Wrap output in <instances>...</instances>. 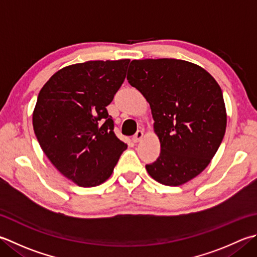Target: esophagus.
<instances>
[{
    "instance_id": "1",
    "label": "esophagus",
    "mask_w": 257,
    "mask_h": 257,
    "mask_svg": "<svg viewBox=\"0 0 257 257\" xmlns=\"http://www.w3.org/2000/svg\"><path fill=\"white\" fill-rule=\"evenodd\" d=\"M143 137H144V132H143V130H138V132L135 134L133 140H134L135 143H138V142H140V140L143 139Z\"/></svg>"
}]
</instances>
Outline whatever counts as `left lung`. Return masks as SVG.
<instances>
[{"instance_id": "1", "label": "left lung", "mask_w": 257, "mask_h": 257, "mask_svg": "<svg viewBox=\"0 0 257 257\" xmlns=\"http://www.w3.org/2000/svg\"><path fill=\"white\" fill-rule=\"evenodd\" d=\"M128 82L150 104L160 155L146 165L158 183L179 186L207 167L226 130L222 89L206 70L177 59L133 60Z\"/></svg>"}]
</instances>
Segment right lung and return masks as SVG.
<instances>
[{
  "instance_id": "add662e5",
  "label": "right lung",
  "mask_w": 257,
  "mask_h": 257,
  "mask_svg": "<svg viewBox=\"0 0 257 257\" xmlns=\"http://www.w3.org/2000/svg\"><path fill=\"white\" fill-rule=\"evenodd\" d=\"M129 59L87 61L55 72L38 95L33 129L60 173L81 187L111 176L127 145L113 133L107 111L121 87Z\"/></svg>"
}]
</instances>
